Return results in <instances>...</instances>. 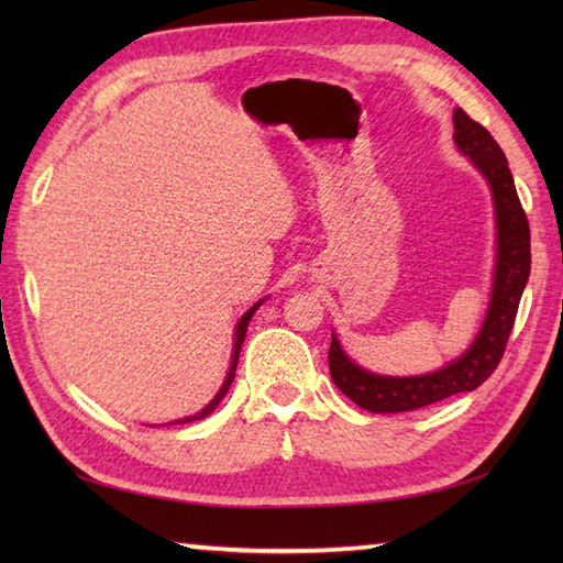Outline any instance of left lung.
Returning a JSON list of instances; mask_svg holds the SVG:
<instances>
[{"mask_svg": "<svg viewBox=\"0 0 563 563\" xmlns=\"http://www.w3.org/2000/svg\"><path fill=\"white\" fill-rule=\"evenodd\" d=\"M454 142L472 157L486 176L494 194L498 224V261L494 275V295L479 336L460 361L421 377H379L351 363L336 336H331L329 373L336 387L361 409L373 413L416 411L442 401L460 391H472L494 375L506 353L508 336L516 324L518 305L530 278V224L525 214L508 159L492 133L472 121L462 109L454 111Z\"/></svg>", "mask_w": 563, "mask_h": 563, "instance_id": "obj_1", "label": "left lung"}]
</instances>
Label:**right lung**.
Masks as SVG:
<instances>
[{
    "instance_id": "right-lung-1",
    "label": "right lung",
    "mask_w": 563,
    "mask_h": 563,
    "mask_svg": "<svg viewBox=\"0 0 563 563\" xmlns=\"http://www.w3.org/2000/svg\"><path fill=\"white\" fill-rule=\"evenodd\" d=\"M261 305V302H258ZM258 305H254L249 309V312L242 317V321H239L236 324V331H234V353H232V365H230V373H227V379H224V385H222V389L218 391V397H214L206 409L202 411H198L196 416H190V418H184V421H176V423H190V421H200V418H206L210 411H214V406H218L220 401H222V397L227 394V389H230V385H232V379H234V373H236V361H239V351H242V343H244V336H246V327H249V319L254 317V312L258 309Z\"/></svg>"
}]
</instances>
